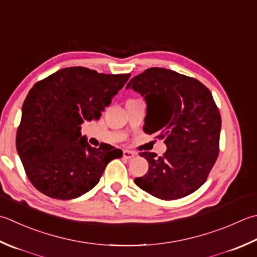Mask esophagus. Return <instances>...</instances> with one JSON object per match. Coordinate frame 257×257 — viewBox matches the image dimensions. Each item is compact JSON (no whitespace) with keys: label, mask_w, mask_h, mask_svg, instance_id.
I'll return each instance as SVG.
<instances>
[{"label":"esophagus","mask_w":257,"mask_h":257,"mask_svg":"<svg viewBox=\"0 0 257 257\" xmlns=\"http://www.w3.org/2000/svg\"><path fill=\"white\" fill-rule=\"evenodd\" d=\"M135 155H136V153H135V152H133V150L124 149V150H123V155H122V157H123L124 159H132Z\"/></svg>","instance_id":"esophagus-1"}]
</instances>
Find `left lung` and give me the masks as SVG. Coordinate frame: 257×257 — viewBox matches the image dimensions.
<instances>
[{
    "label": "left lung",
    "mask_w": 257,
    "mask_h": 257,
    "mask_svg": "<svg viewBox=\"0 0 257 257\" xmlns=\"http://www.w3.org/2000/svg\"><path fill=\"white\" fill-rule=\"evenodd\" d=\"M128 88L147 102L144 132L167 145L162 157L140 153L149 168L135 184L164 200L194 193L207 180L219 153L222 119L212 92L197 79L164 68L145 70Z\"/></svg>",
    "instance_id": "8db88e82"
}]
</instances>
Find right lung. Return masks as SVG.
Segmentation results:
<instances>
[{"label": "right lung", "instance_id": "right-lung-1", "mask_svg": "<svg viewBox=\"0 0 257 257\" xmlns=\"http://www.w3.org/2000/svg\"><path fill=\"white\" fill-rule=\"evenodd\" d=\"M130 74H104L83 67L61 69L30 90L17 132V150L39 192L72 199L99 183L105 166L122 152L90 146L81 124L98 120Z\"/></svg>", "mask_w": 257, "mask_h": 257}]
</instances>
